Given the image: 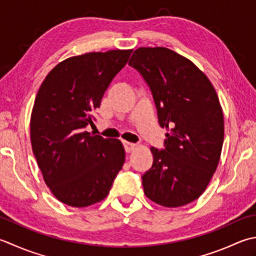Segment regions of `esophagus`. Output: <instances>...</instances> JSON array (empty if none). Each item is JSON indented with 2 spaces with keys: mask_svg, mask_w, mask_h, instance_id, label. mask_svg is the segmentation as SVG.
I'll return each mask as SVG.
<instances>
[{
  "mask_svg": "<svg viewBox=\"0 0 256 256\" xmlns=\"http://www.w3.org/2000/svg\"><path fill=\"white\" fill-rule=\"evenodd\" d=\"M123 146L125 148V151H126V153H131L133 150L135 148V146H136V145L133 144V143L126 142V141H123Z\"/></svg>",
  "mask_w": 256,
  "mask_h": 256,
  "instance_id": "esophagus-1",
  "label": "esophagus"
}]
</instances>
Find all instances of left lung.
I'll list each match as a JSON object with an SVG mask.
<instances>
[{"label": "left lung", "mask_w": 256, "mask_h": 256, "mask_svg": "<svg viewBox=\"0 0 256 256\" xmlns=\"http://www.w3.org/2000/svg\"><path fill=\"white\" fill-rule=\"evenodd\" d=\"M151 90L158 123L168 130L164 150L151 148L144 194L165 208L198 198L221 158L224 118L212 83L188 58L166 48H140L128 62Z\"/></svg>", "instance_id": "obj_1"}]
</instances>
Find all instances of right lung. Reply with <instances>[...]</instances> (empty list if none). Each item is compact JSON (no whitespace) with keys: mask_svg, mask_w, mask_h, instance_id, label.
I'll return each instance as SVG.
<instances>
[{"mask_svg":"<svg viewBox=\"0 0 256 256\" xmlns=\"http://www.w3.org/2000/svg\"><path fill=\"white\" fill-rule=\"evenodd\" d=\"M133 50L72 56L41 84L31 114V143L45 184L60 202L85 208L108 196L125 152L118 138L85 131L104 92Z\"/></svg>","mask_w":256,"mask_h":256,"instance_id":"right-lung-1","label":"right lung"}]
</instances>
